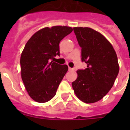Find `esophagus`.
I'll return each instance as SVG.
<instances>
[{
  "instance_id": "esophagus-1",
  "label": "esophagus",
  "mask_w": 130,
  "mask_h": 130,
  "mask_svg": "<svg viewBox=\"0 0 130 130\" xmlns=\"http://www.w3.org/2000/svg\"><path fill=\"white\" fill-rule=\"evenodd\" d=\"M74 69L73 68H71V67H69V71H73Z\"/></svg>"
}]
</instances>
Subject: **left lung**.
<instances>
[{
    "label": "left lung",
    "instance_id": "left-lung-1",
    "mask_svg": "<svg viewBox=\"0 0 130 130\" xmlns=\"http://www.w3.org/2000/svg\"><path fill=\"white\" fill-rule=\"evenodd\" d=\"M82 48V61L85 69H78L72 82L74 92L86 103L102 99L113 87L119 73L117 57L113 46L101 33L90 27H73Z\"/></svg>",
    "mask_w": 130,
    "mask_h": 130
}]
</instances>
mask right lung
<instances>
[{"instance_id":"obj_1","label":"right lung","mask_w":130,"mask_h":130,"mask_svg":"<svg viewBox=\"0 0 130 130\" xmlns=\"http://www.w3.org/2000/svg\"><path fill=\"white\" fill-rule=\"evenodd\" d=\"M72 31L67 26L45 27L25 44L20 59L21 78L34 101L46 103L56 94L68 67L51 60L60 55V42Z\"/></svg>"}]
</instances>
